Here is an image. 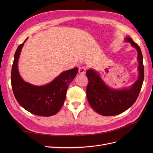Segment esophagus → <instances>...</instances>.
Listing matches in <instances>:
<instances>
[{
    "label": "esophagus",
    "mask_w": 153,
    "mask_h": 153,
    "mask_svg": "<svg viewBox=\"0 0 153 153\" xmlns=\"http://www.w3.org/2000/svg\"><path fill=\"white\" fill-rule=\"evenodd\" d=\"M86 68L85 66H80L79 67V69H78V73L80 75H84L85 73Z\"/></svg>",
    "instance_id": "1"
}]
</instances>
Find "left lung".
<instances>
[{"label":"left lung","instance_id":"obj_1","mask_svg":"<svg viewBox=\"0 0 153 153\" xmlns=\"http://www.w3.org/2000/svg\"><path fill=\"white\" fill-rule=\"evenodd\" d=\"M126 42L130 43L138 53V78L129 88L115 89L109 87L101 79L94 69H89L86 72L89 83L87 87V97L91 107L97 113L104 116H112L124 112L133 105L140 93L144 78V68L141 50L133 39L126 37Z\"/></svg>","mask_w":153,"mask_h":153}]
</instances>
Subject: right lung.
I'll use <instances>...</instances> for the list:
<instances>
[{
	"label": "right lung",
	"mask_w": 153,
	"mask_h": 153,
	"mask_svg": "<svg viewBox=\"0 0 153 153\" xmlns=\"http://www.w3.org/2000/svg\"><path fill=\"white\" fill-rule=\"evenodd\" d=\"M25 41L18 46L14 56L11 75L14 95L18 103L28 112L39 116H52L63 105L68 86L76 76L78 69L75 68L63 71L52 82L42 86L25 82L20 76L18 63Z\"/></svg>",
	"instance_id": "add662e5"
}]
</instances>
